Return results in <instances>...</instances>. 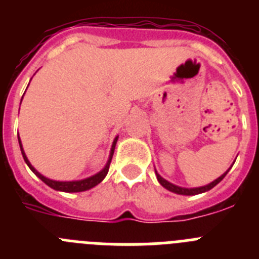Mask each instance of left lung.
<instances>
[{"label":"left lung","mask_w":259,"mask_h":259,"mask_svg":"<svg viewBox=\"0 0 259 259\" xmlns=\"http://www.w3.org/2000/svg\"><path fill=\"white\" fill-rule=\"evenodd\" d=\"M235 163V162H233ZM233 164H231V167H232ZM231 167L228 168L226 172L223 174V175H221L218 178V179H215L214 182L209 183V184L206 185H202V187H196V188H184V187H179V185H175L172 184V183H170L168 180L163 179L159 174H158V171L155 170V176H157V180L159 182V184L163 187V188H166L167 191L172 192V193H176V194H183V196H194V194H200V193H205V192L210 191L211 188H214L215 185L218 184V183H221L222 180H223V178L226 175H227L228 171L231 170Z\"/></svg>","instance_id":"left-lung-1"}]
</instances>
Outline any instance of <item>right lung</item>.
Instances as JSON below:
<instances>
[{"label":"right lung","instance_id":"obj_1","mask_svg":"<svg viewBox=\"0 0 259 259\" xmlns=\"http://www.w3.org/2000/svg\"><path fill=\"white\" fill-rule=\"evenodd\" d=\"M27 88H28V87H27ZM20 104H22V101H20ZM118 137L119 136H116L115 139H114L113 145H111V149H110L109 159H107L106 164H105V167H104V168H102L101 171H98L97 174H95V175H92V176H89V178H85V179L71 180V182H59V180H53V179H49V178H47V176H44V175H42V174L38 172V171L36 170L35 167L32 166L31 162H29L28 158H27L26 153H24V149H23V145H22V141H20L19 134H18V141H19L20 152H22L23 158H24V162H26L27 166H28L29 168H31L32 172L35 174V175L37 176L38 179L42 180V182H44L45 184L49 185L50 188H53V189H54V191L67 192V193H75V192L88 191V189L93 188V187H96V185H97V184H100V183H101L102 180L105 179V176H106L107 172H109L110 162H111V158H113L114 150H115V145H116V141H118Z\"/></svg>","mask_w":259,"mask_h":259}]
</instances>
